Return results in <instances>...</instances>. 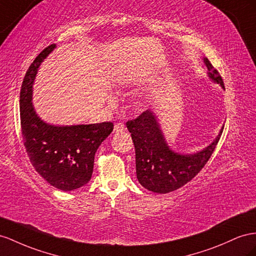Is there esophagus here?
Instances as JSON below:
<instances>
[{
    "mask_svg": "<svg viewBox=\"0 0 256 256\" xmlns=\"http://www.w3.org/2000/svg\"><path fill=\"white\" fill-rule=\"evenodd\" d=\"M125 129H126L125 128V124H124V122H117V124H115V126H114V131H115V132H122V131H124Z\"/></svg>",
    "mask_w": 256,
    "mask_h": 256,
    "instance_id": "34e87169",
    "label": "esophagus"
}]
</instances>
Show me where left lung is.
<instances>
[{
  "label": "left lung",
  "mask_w": 256,
  "mask_h": 256,
  "mask_svg": "<svg viewBox=\"0 0 256 256\" xmlns=\"http://www.w3.org/2000/svg\"><path fill=\"white\" fill-rule=\"evenodd\" d=\"M209 78L223 89L224 82L220 73L208 58H204ZM136 150V170L140 184L146 190L167 194L182 188L194 178L208 162L223 132L209 146L195 154H178L172 150L164 136L155 114L146 110L136 120L126 122Z\"/></svg>",
  "instance_id": "8db88e82"
}]
</instances>
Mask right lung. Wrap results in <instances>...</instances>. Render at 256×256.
Instances as JSON below:
<instances>
[{
	"instance_id": "1",
	"label": "right lung",
	"mask_w": 256,
	"mask_h": 256,
	"mask_svg": "<svg viewBox=\"0 0 256 256\" xmlns=\"http://www.w3.org/2000/svg\"><path fill=\"white\" fill-rule=\"evenodd\" d=\"M56 45L46 47L28 68L20 89V124L26 154L44 180L70 192L92 178L94 154L113 131L111 122L90 125L54 126L38 116L32 104V87L38 66Z\"/></svg>"
}]
</instances>
